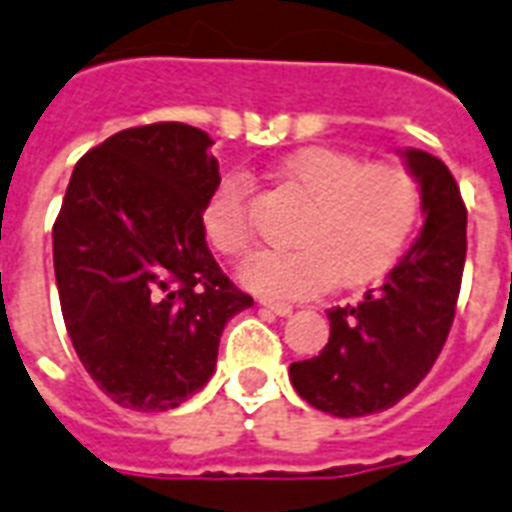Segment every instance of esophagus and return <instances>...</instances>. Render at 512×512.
Listing matches in <instances>:
<instances>
[{
    "label": "esophagus",
    "mask_w": 512,
    "mask_h": 512,
    "mask_svg": "<svg viewBox=\"0 0 512 512\" xmlns=\"http://www.w3.org/2000/svg\"><path fill=\"white\" fill-rule=\"evenodd\" d=\"M260 305H265V308H271V311L276 313V316H289V313L295 311V308H292V305H289V303H279V300H268V297H263V300H260Z\"/></svg>",
    "instance_id": "obj_1"
}]
</instances>
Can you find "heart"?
I'll return each mask as SVG.
<instances>
[{
  "mask_svg": "<svg viewBox=\"0 0 512 512\" xmlns=\"http://www.w3.org/2000/svg\"><path fill=\"white\" fill-rule=\"evenodd\" d=\"M281 183L305 201L289 241L249 257L241 281L284 300L311 297L332 281L358 287L393 268L422 212L417 177L401 164H366L340 148L311 146L287 156ZM201 225L215 252L241 257L252 244L249 180L228 172L201 204Z\"/></svg>",
  "mask_w": 512,
  "mask_h": 512,
  "instance_id": "obj_1",
  "label": "heart"
}]
</instances>
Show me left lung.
<instances>
[{"label":"left lung","instance_id":"obj_1","mask_svg":"<svg viewBox=\"0 0 512 512\" xmlns=\"http://www.w3.org/2000/svg\"><path fill=\"white\" fill-rule=\"evenodd\" d=\"M422 191L425 225L382 287L358 305L332 308L329 342L295 361L289 380L311 406L335 417H364L398 404L436 364L460 297L468 209L441 159L406 148Z\"/></svg>","mask_w":512,"mask_h":512}]
</instances>
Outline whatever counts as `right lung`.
<instances>
[{
    "mask_svg": "<svg viewBox=\"0 0 512 512\" xmlns=\"http://www.w3.org/2000/svg\"><path fill=\"white\" fill-rule=\"evenodd\" d=\"M209 146L183 122L116 132L76 162L52 225L68 337L124 409L164 412L199 393L228 319L252 305L201 225L220 180Z\"/></svg>",
    "mask_w": 512,
    "mask_h": 512,
    "instance_id": "right-lung-1",
    "label": "right lung"
}]
</instances>
